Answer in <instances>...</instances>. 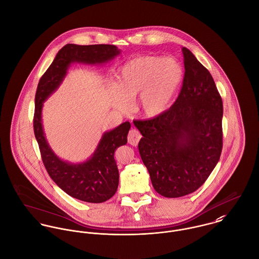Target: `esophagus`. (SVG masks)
<instances>
[{
  "label": "esophagus",
  "instance_id": "obj_1",
  "mask_svg": "<svg viewBox=\"0 0 259 259\" xmlns=\"http://www.w3.org/2000/svg\"><path fill=\"white\" fill-rule=\"evenodd\" d=\"M142 138V135L140 134V132L136 128H132L127 135V141H128V144L136 147L138 146L140 140Z\"/></svg>",
  "mask_w": 259,
  "mask_h": 259
}]
</instances>
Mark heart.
<instances>
[{"label":"heart","instance_id":"obj_1","mask_svg":"<svg viewBox=\"0 0 259 259\" xmlns=\"http://www.w3.org/2000/svg\"><path fill=\"white\" fill-rule=\"evenodd\" d=\"M184 79V69L175 58L141 56L124 63L116 72L111 89L113 105L125 109L139 94L137 109L148 117L166 111Z\"/></svg>","mask_w":259,"mask_h":259}]
</instances>
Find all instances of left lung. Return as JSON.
Segmentation results:
<instances>
[{
  "mask_svg": "<svg viewBox=\"0 0 259 259\" xmlns=\"http://www.w3.org/2000/svg\"><path fill=\"white\" fill-rule=\"evenodd\" d=\"M183 54L185 77L176 103L153 118L134 121L152 186L164 197L198 189L222 154V97L208 70L185 47Z\"/></svg>",
  "mask_w": 259,
  "mask_h": 259,
  "instance_id": "obj_1",
  "label": "left lung"
}]
</instances>
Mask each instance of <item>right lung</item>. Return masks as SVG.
I'll use <instances>...</instances> for the list:
<instances>
[{"instance_id":"right-lung-1","label":"right lung","mask_w":259,"mask_h":259,"mask_svg":"<svg viewBox=\"0 0 259 259\" xmlns=\"http://www.w3.org/2000/svg\"><path fill=\"white\" fill-rule=\"evenodd\" d=\"M120 51L113 45L78 46L68 44L57 54L54 62L41 75L35 98L34 133L45 167L60 188L81 201L101 203L110 199L118 186V169L114 150L127 143L131 123L125 121L106 132L93 155L80 163L61 159L49 146L41 123L44 102L60 87L73 63L103 65L114 59Z\"/></svg>"}]
</instances>
